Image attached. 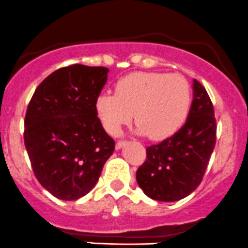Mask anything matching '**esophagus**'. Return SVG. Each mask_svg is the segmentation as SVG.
I'll list each match as a JSON object with an SVG mask.
<instances>
[{"instance_id": "1", "label": "esophagus", "mask_w": 248, "mask_h": 248, "mask_svg": "<svg viewBox=\"0 0 248 248\" xmlns=\"http://www.w3.org/2000/svg\"><path fill=\"white\" fill-rule=\"evenodd\" d=\"M125 141H118L117 143H115V150H120V148L123 147V146L125 145Z\"/></svg>"}]
</instances>
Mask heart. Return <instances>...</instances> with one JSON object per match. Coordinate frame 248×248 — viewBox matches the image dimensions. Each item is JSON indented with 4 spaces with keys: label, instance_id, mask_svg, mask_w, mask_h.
<instances>
[{
    "label": "heart",
    "instance_id": "b5f03b06",
    "mask_svg": "<svg viewBox=\"0 0 248 248\" xmlns=\"http://www.w3.org/2000/svg\"><path fill=\"white\" fill-rule=\"evenodd\" d=\"M191 107L187 80L179 74L139 72L122 78L115 93H103L95 101V109L103 129L119 135L135 117L141 135L159 141L170 138L183 126Z\"/></svg>",
    "mask_w": 248,
    "mask_h": 248
}]
</instances>
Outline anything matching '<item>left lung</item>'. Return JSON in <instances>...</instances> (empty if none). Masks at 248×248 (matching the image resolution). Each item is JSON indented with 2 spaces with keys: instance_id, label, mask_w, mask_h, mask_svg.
<instances>
[{
  "instance_id": "left-lung-1",
  "label": "left lung",
  "mask_w": 248,
  "mask_h": 248,
  "mask_svg": "<svg viewBox=\"0 0 248 248\" xmlns=\"http://www.w3.org/2000/svg\"><path fill=\"white\" fill-rule=\"evenodd\" d=\"M193 100L186 122L173 136L146 148L136 181L146 196L175 202L188 196L202 181L216 146L217 126L206 89L193 79Z\"/></svg>"
}]
</instances>
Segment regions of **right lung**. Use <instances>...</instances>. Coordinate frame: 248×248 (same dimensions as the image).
I'll return each mask as SVG.
<instances>
[{
    "label": "right lung",
    "instance_id": "obj_1",
    "mask_svg": "<svg viewBox=\"0 0 248 248\" xmlns=\"http://www.w3.org/2000/svg\"><path fill=\"white\" fill-rule=\"evenodd\" d=\"M108 72L82 64L61 68L37 86L28 106L24 143L32 170L63 201L90 192L114 151L95 109Z\"/></svg>",
    "mask_w": 248,
    "mask_h": 248
}]
</instances>
